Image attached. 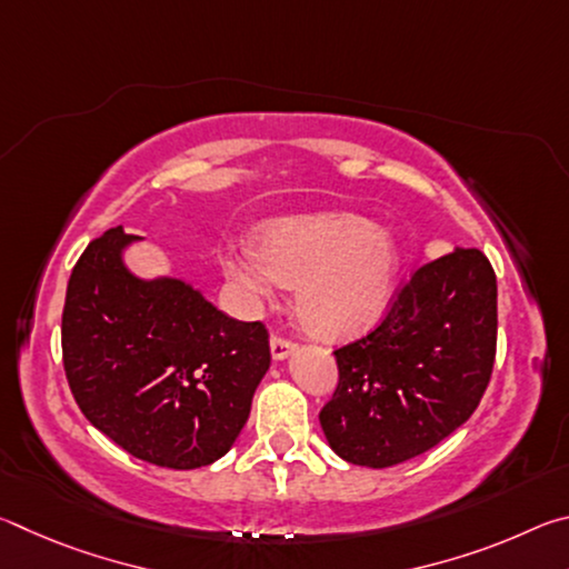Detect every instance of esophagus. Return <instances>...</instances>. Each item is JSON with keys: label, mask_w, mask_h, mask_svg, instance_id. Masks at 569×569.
Masks as SVG:
<instances>
[{"label": "esophagus", "mask_w": 569, "mask_h": 569, "mask_svg": "<svg viewBox=\"0 0 569 569\" xmlns=\"http://www.w3.org/2000/svg\"><path fill=\"white\" fill-rule=\"evenodd\" d=\"M293 351H296V343L283 339V336H273V339H271V353H273L276 361L288 359V356H291Z\"/></svg>", "instance_id": "obj_1"}]
</instances>
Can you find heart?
<instances>
[{"mask_svg": "<svg viewBox=\"0 0 569 569\" xmlns=\"http://www.w3.org/2000/svg\"><path fill=\"white\" fill-rule=\"evenodd\" d=\"M226 276L250 298H268L273 281L296 287V313L308 331L343 339L381 316L399 258L387 233L351 213L278 218L250 246L223 250Z\"/></svg>", "mask_w": 569, "mask_h": 569, "instance_id": "obj_1", "label": "heart"}]
</instances>
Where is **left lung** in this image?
I'll return each instance as SVG.
<instances>
[{
  "label": "left lung",
  "mask_w": 569,
  "mask_h": 569,
  "mask_svg": "<svg viewBox=\"0 0 569 569\" xmlns=\"http://www.w3.org/2000/svg\"><path fill=\"white\" fill-rule=\"evenodd\" d=\"M497 353V276L477 248L421 266L363 339L336 349L321 429L341 459L383 469L419 457L479 407Z\"/></svg>",
  "instance_id": "1"
}]
</instances>
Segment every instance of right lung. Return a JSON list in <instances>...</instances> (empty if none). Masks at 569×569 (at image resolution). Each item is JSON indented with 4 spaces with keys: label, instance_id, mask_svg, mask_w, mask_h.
<instances>
[{
    "label": "right lung",
    "instance_id": "1",
    "mask_svg": "<svg viewBox=\"0 0 569 569\" xmlns=\"http://www.w3.org/2000/svg\"><path fill=\"white\" fill-rule=\"evenodd\" d=\"M104 230L72 268L62 361L77 407L132 457L168 469L213 465L246 427L271 366L261 321H236L180 278L134 276Z\"/></svg>",
    "mask_w": 569,
    "mask_h": 569
}]
</instances>
